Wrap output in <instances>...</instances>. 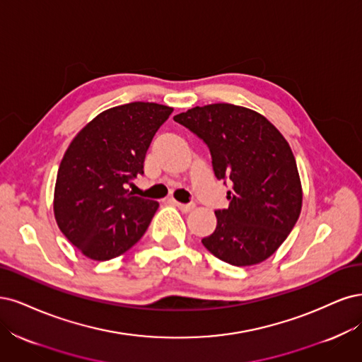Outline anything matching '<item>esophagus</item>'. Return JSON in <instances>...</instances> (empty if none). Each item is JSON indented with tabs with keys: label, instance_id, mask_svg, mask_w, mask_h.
Returning <instances> with one entry per match:
<instances>
[{
	"label": "esophagus",
	"instance_id": "34e87169",
	"mask_svg": "<svg viewBox=\"0 0 362 362\" xmlns=\"http://www.w3.org/2000/svg\"><path fill=\"white\" fill-rule=\"evenodd\" d=\"M174 206H177L182 212H191L192 209L195 207L194 203H179V202H173Z\"/></svg>",
	"mask_w": 362,
	"mask_h": 362
}]
</instances>
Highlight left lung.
I'll list each match as a JSON object with an SVG mask.
<instances>
[{"label":"left lung","mask_w":362,"mask_h":362,"mask_svg":"<svg viewBox=\"0 0 362 362\" xmlns=\"http://www.w3.org/2000/svg\"><path fill=\"white\" fill-rule=\"evenodd\" d=\"M211 150L218 180L231 183L230 204L215 211L216 228L202 242L233 266L266 260L293 230L302 207L296 160L286 138L252 110L231 103L174 115Z\"/></svg>","instance_id":"left-lung-1"}]
</instances>
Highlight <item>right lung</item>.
Here are the masks:
<instances>
[{
  "instance_id": "add662e5",
  "label": "right lung",
  "mask_w": 362,
  "mask_h": 362,
  "mask_svg": "<svg viewBox=\"0 0 362 362\" xmlns=\"http://www.w3.org/2000/svg\"><path fill=\"white\" fill-rule=\"evenodd\" d=\"M173 108L132 102L100 112L74 138L57 173L54 215L86 257L111 260L143 238L159 204L126 186L144 174L148 146Z\"/></svg>"
}]
</instances>
